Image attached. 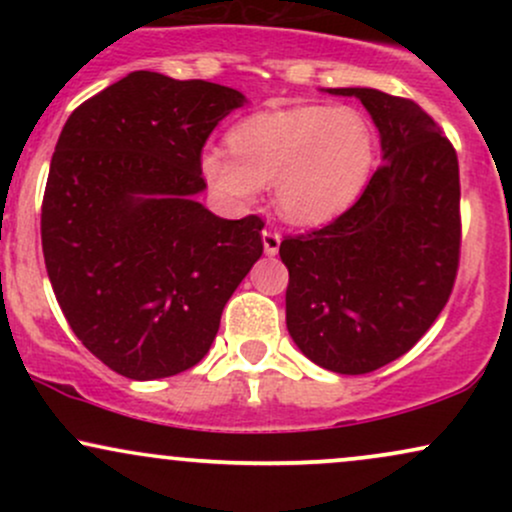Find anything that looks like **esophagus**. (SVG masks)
Masks as SVG:
<instances>
[{
  "label": "esophagus",
  "instance_id": "obj_1",
  "mask_svg": "<svg viewBox=\"0 0 512 512\" xmlns=\"http://www.w3.org/2000/svg\"><path fill=\"white\" fill-rule=\"evenodd\" d=\"M262 243H264V252L267 255H276L281 245V233L276 228H264L262 231Z\"/></svg>",
  "mask_w": 512,
  "mask_h": 512
}]
</instances>
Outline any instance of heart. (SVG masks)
I'll use <instances>...</instances> for the list:
<instances>
[{"label":"heart","instance_id":"heart-1","mask_svg":"<svg viewBox=\"0 0 512 512\" xmlns=\"http://www.w3.org/2000/svg\"><path fill=\"white\" fill-rule=\"evenodd\" d=\"M231 146H207L202 173L223 199L250 204L274 182L281 216L313 226L356 202L375 161L373 132L351 108L298 105L245 117Z\"/></svg>","mask_w":512,"mask_h":512}]
</instances>
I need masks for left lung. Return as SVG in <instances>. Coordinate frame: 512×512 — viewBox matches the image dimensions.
I'll return each mask as SVG.
<instances>
[{
  "mask_svg": "<svg viewBox=\"0 0 512 512\" xmlns=\"http://www.w3.org/2000/svg\"><path fill=\"white\" fill-rule=\"evenodd\" d=\"M356 96L380 129L383 158L363 195L313 231L284 236L286 327L317 366L363 375L419 342L448 303L460 267L457 151L411 98Z\"/></svg>",
  "mask_w": 512,
  "mask_h": 512,
  "instance_id": "1",
  "label": "left lung"
}]
</instances>
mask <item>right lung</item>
Wrapping results in <instances>:
<instances>
[{
	"label": "right lung",
	"mask_w": 512,
	"mask_h": 512,
	"mask_svg": "<svg viewBox=\"0 0 512 512\" xmlns=\"http://www.w3.org/2000/svg\"><path fill=\"white\" fill-rule=\"evenodd\" d=\"M243 93L132 72L69 115L40 214L45 267L79 342L132 380L207 356L223 305L262 255V216L195 202L202 149Z\"/></svg>",
	"instance_id": "1"
}]
</instances>
